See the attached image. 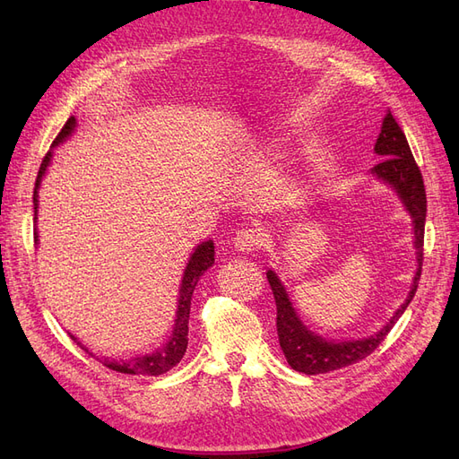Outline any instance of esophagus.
<instances>
[{"label":"esophagus","instance_id":"1","mask_svg":"<svg viewBox=\"0 0 459 459\" xmlns=\"http://www.w3.org/2000/svg\"><path fill=\"white\" fill-rule=\"evenodd\" d=\"M260 245H262L260 233H258V230H255V228L239 230L238 233H235V238H233L235 251L243 253V255H248V253L256 251V248H258Z\"/></svg>","mask_w":459,"mask_h":459}]
</instances>
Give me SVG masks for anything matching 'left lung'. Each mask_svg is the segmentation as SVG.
<instances>
[{"label":"left lung","mask_w":459,"mask_h":459,"mask_svg":"<svg viewBox=\"0 0 459 459\" xmlns=\"http://www.w3.org/2000/svg\"><path fill=\"white\" fill-rule=\"evenodd\" d=\"M373 151L383 159L379 164H375L369 174L377 182L391 187L398 201L404 206L411 220V238H413V251H415V273L411 280L410 293L406 300L400 304L393 317L373 335L351 341H333L317 335L308 325H304L299 312L295 310L293 302L289 299V290L273 270H268V281L277 307V337H280V346L287 358L289 366L295 371L317 375L339 369L344 366L356 364L358 359L369 356L381 341L388 335V331L394 327L398 317L404 314L408 304L411 302L418 283L421 277V264H423V231H425V216H427V197L423 178L413 160L408 140L404 132L398 126V122L386 110V115L381 124V132L377 142H375Z\"/></svg>","instance_id":"8db88e82"}]
</instances>
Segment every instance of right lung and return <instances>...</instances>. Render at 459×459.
<instances>
[{
    "instance_id": "obj_1",
    "label": "right lung",
    "mask_w": 459,
    "mask_h": 459,
    "mask_svg": "<svg viewBox=\"0 0 459 459\" xmlns=\"http://www.w3.org/2000/svg\"><path fill=\"white\" fill-rule=\"evenodd\" d=\"M76 130V118L71 117L66 120V124L63 126V130L59 132V135L55 137V142L51 145V149L48 151V155L41 160L39 166V172L36 178V187H34V224L38 221V191L41 186V179H44L51 159H53V149L61 145L63 142H66L68 137H71ZM34 239L36 243L38 239V230L34 231ZM214 264V243L208 239L199 243L195 248H193V253L189 255V260L186 264V270L182 275V283H179L178 289V302H176V317H174V325L169 339L162 346L155 352H149V354H140V356H132L128 359H115V358H108V356H97L93 354L86 344H82L78 341V337L71 335L73 341L76 344H80L82 351H86L90 356H93L95 359H100L103 366H107L108 369H115L118 373H128V375H162L166 371H170L174 366L179 364V359L184 358L186 349H187V331H189V310H191V297H193V290L197 287V281L201 280V275L208 270L212 268Z\"/></svg>"
}]
</instances>
